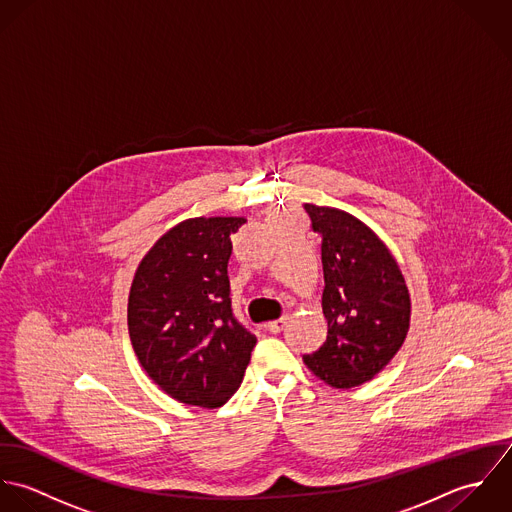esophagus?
I'll use <instances>...</instances> for the list:
<instances>
[{
  "mask_svg": "<svg viewBox=\"0 0 512 512\" xmlns=\"http://www.w3.org/2000/svg\"><path fill=\"white\" fill-rule=\"evenodd\" d=\"M285 326H287V316H281V318H277V320H271L265 328H267L271 334H279Z\"/></svg>",
  "mask_w": 512,
  "mask_h": 512,
  "instance_id": "34e87169",
  "label": "esophagus"
}]
</instances>
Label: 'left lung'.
I'll list each match as a JSON object with an SVG mask.
<instances>
[{"label": "left lung", "instance_id": "left-lung-1", "mask_svg": "<svg viewBox=\"0 0 512 512\" xmlns=\"http://www.w3.org/2000/svg\"><path fill=\"white\" fill-rule=\"evenodd\" d=\"M305 209L320 235L328 334L303 360L328 386L354 388L372 380L404 344L408 287L394 255L368 225L334 207Z\"/></svg>", "mask_w": 512, "mask_h": 512}]
</instances>
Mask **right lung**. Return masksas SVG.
I'll list each match as a JSON object with an SVG mask.
<instances>
[{"mask_svg":"<svg viewBox=\"0 0 512 512\" xmlns=\"http://www.w3.org/2000/svg\"><path fill=\"white\" fill-rule=\"evenodd\" d=\"M243 217H196L142 259L128 297V332L146 374L174 400L219 408L239 388L253 346L233 314L227 263Z\"/></svg>","mask_w":512,"mask_h":512,"instance_id":"obj_1","label":"right lung"}]
</instances>
